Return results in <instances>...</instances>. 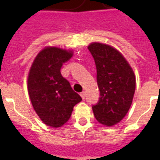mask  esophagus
<instances>
[{
  "mask_svg": "<svg viewBox=\"0 0 160 160\" xmlns=\"http://www.w3.org/2000/svg\"><path fill=\"white\" fill-rule=\"evenodd\" d=\"M80 96H81V97H82L83 100H84V99H85V91H83V92L80 93Z\"/></svg>",
  "mask_w": 160,
  "mask_h": 160,
  "instance_id": "1",
  "label": "esophagus"
}]
</instances>
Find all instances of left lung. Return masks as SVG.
Instances as JSON below:
<instances>
[{
	"label": "left lung",
	"mask_w": 160,
	"mask_h": 160,
	"mask_svg": "<svg viewBox=\"0 0 160 160\" xmlns=\"http://www.w3.org/2000/svg\"><path fill=\"white\" fill-rule=\"evenodd\" d=\"M96 66L100 98L92 105L95 119L112 126L129 111L135 90V77L131 67L119 51L111 46L92 43L88 46Z\"/></svg>",
	"instance_id": "left-lung-1"
}]
</instances>
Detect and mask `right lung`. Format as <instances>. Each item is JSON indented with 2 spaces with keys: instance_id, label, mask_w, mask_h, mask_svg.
Returning <instances> with one entry per match:
<instances>
[{
  "instance_id": "right-lung-1",
  "label": "right lung",
  "mask_w": 160,
  "mask_h": 160,
  "mask_svg": "<svg viewBox=\"0 0 160 160\" xmlns=\"http://www.w3.org/2000/svg\"><path fill=\"white\" fill-rule=\"evenodd\" d=\"M72 52L47 47L40 52L28 76V93L31 104L41 119L49 126H62L70 118L73 108L82 100L60 70L72 57Z\"/></svg>"
}]
</instances>
